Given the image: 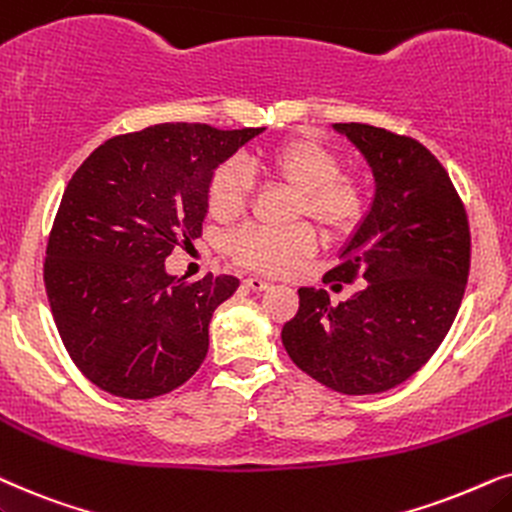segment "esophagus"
<instances>
[{"instance_id":"1","label":"esophagus","mask_w":512,"mask_h":512,"mask_svg":"<svg viewBox=\"0 0 512 512\" xmlns=\"http://www.w3.org/2000/svg\"><path fill=\"white\" fill-rule=\"evenodd\" d=\"M243 285H245V288L255 290V292H262V290H267L271 283L264 281V278H260V276H250V278H245Z\"/></svg>"}]
</instances>
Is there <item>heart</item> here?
<instances>
[{
  "mask_svg": "<svg viewBox=\"0 0 512 512\" xmlns=\"http://www.w3.org/2000/svg\"><path fill=\"white\" fill-rule=\"evenodd\" d=\"M260 173L276 177L299 194L297 215H309L330 234H349L367 213V192L363 182L342 173V161L330 147L313 138H290L264 149L250 161ZM252 192L250 173L243 163L224 161L208 182V213L215 220H236L248 206ZM318 245L311 224H292L285 229L245 227L229 236L227 250L243 267L288 271L311 255Z\"/></svg>",
  "mask_w": 512,
  "mask_h": 512,
  "instance_id": "heart-1",
  "label": "heart"
}]
</instances>
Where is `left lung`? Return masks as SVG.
<instances>
[{
    "label": "left lung",
    "instance_id": "1",
    "mask_svg": "<svg viewBox=\"0 0 512 512\" xmlns=\"http://www.w3.org/2000/svg\"><path fill=\"white\" fill-rule=\"evenodd\" d=\"M370 163L374 201L323 281H363L337 306L299 288L283 346L299 370L344 395L384 393L428 363L452 327L470 269L466 208L442 163L407 135L335 124Z\"/></svg>",
    "mask_w": 512,
    "mask_h": 512
}]
</instances>
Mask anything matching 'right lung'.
<instances>
[{"label": "right lung", "mask_w": 512, "mask_h": 512, "mask_svg": "<svg viewBox=\"0 0 512 512\" xmlns=\"http://www.w3.org/2000/svg\"><path fill=\"white\" fill-rule=\"evenodd\" d=\"M262 131L149 126L102 142L67 182L44 285L67 353L102 391L156 398L206 360L210 318L238 278L187 283L166 257L201 236L215 168Z\"/></svg>", "instance_id": "1"}]
</instances>
